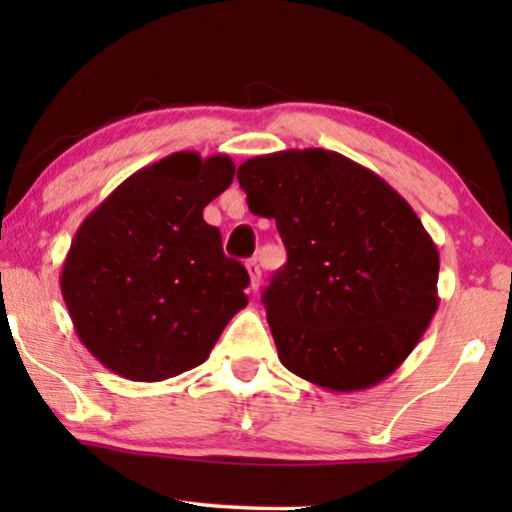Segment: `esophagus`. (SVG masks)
Here are the masks:
<instances>
[{"instance_id":"obj_1","label":"esophagus","mask_w":512,"mask_h":512,"mask_svg":"<svg viewBox=\"0 0 512 512\" xmlns=\"http://www.w3.org/2000/svg\"><path fill=\"white\" fill-rule=\"evenodd\" d=\"M247 270H249V279H251V289L254 291H258V286H261V277H263V272H261V265H258V261L256 258H249L247 261Z\"/></svg>"}]
</instances>
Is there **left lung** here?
Here are the masks:
<instances>
[{
  "instance_id": "8db88e82",
  "label": "left lung",
  "mask_w": 512,
  "mask_h": 512,
  "mask_svg": "<svg viewBox=\"0 0 512 512\" xmlns=\"http://www.w3.org/2000/svg\"><path fill=\"white\" fill-rule=\"evenodd\" d=\"M237 181L289 254L263 293L284 368L331 391L389 377L438 310L440 258L419 216L382 177L326 149L249 158Z\"/></svg>"
}]
</instances>
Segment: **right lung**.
Instances as JSON below:
<instances>
[{
    "label": "right lung",
    "instance_id": "right-lung-1",
    "mask_svg": "<svg viewBox=\"0 0 512 512\" xmlns=\"http://www.w3.org/2000/svg\"><path fill=\"white\" fill-rule=\"evenodd\" d=\"M233 177L221 153H172L125 179L76 230L60 291L79 340L111 373H186L247 305V270L202 219Z\"/></svg>",
    "mask_w": 512,
    "mask_h": 512
}]
</instances>
